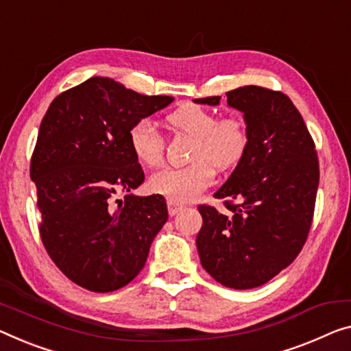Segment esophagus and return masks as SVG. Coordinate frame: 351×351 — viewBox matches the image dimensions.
I'll list each match as a JSON object with an SVG mask.
<instances>
[{
    "instance_id": "esophagus-1",
    "label": "esophagus",
    "mask_w": 351,
    "mask_h": 351,
    "mask_svg": "<svg viewBox=\"0 0 351 351\" xmlns=\"http://www.w3.org/2000/svg\"><path fill=\"white\" fill-rule=\"evenodd\" d=\"M183 208H185V206H183V204L172 201V199H168V212H169L171 217H174V215L179 213L180 210H183Z\"/></svg>"
}]
</instances>
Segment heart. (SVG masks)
I'll return each instance as SVG.
<instances>
[{"label": "heart", "instance_id": "1", "mask_svg": "<svg viewBox=\"0 0 351 351\" xmlns=\"http://www.w3.org/2000/svg\"><path fill=\"white\" fill-rule=\"evenodd\" d=\"M174 130L194 139L191 165L185 168H165L149 179L154 193L176 202H188L197 197L213 183L215 168L230 169L243 158L250 144L246 121L240 116L218 119L208 108L188 105L168 117ZM128 141L143 165L154 168L163 161L165 139L149 119L138 121L128 132Z\"/></svg>", "mask_w": 351, "mask_h": 351}]
</instances>
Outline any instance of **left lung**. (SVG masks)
Returning a JSON list of instances; mask_svg holds the SVG:
<instances>
[{"instance_id":"8db88e82","label":"left lung","mask_w":351,"mask_h":351,"mask_svg":"<svg viewBox=\"0 0 351 351\" xmlns=\"http://www.w3.org/2000/svg\"><path fill=\"white\" fill-rule=\"evenodd\" d=\"M243 112L250 144L228 182L213 194L229 213L199 206L201 263L215 281L246 290L263 285L303 250L314 218L319 158L314 139L287 95L261 86L229 90ZM221 97L196 99L219 105Z\"/></svg>"}]
</instances>
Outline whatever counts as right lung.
I'll return each mask as SVG.
<instances>
[{
	"label": "right lung",
	"instance_id": "right-lung-1",
	"mask_svg": "<svg viewBox=\"0 0 351 351\" xmlns=\"http://www.w3.org/2000/svg\"><path fill=\"white\" fill-rule=\"evenodd\" d=\"M172 100L93 77L48 106L29 168L39 232L51 261L80 287L106 293L133 281L168 221L161 194L117 193L144 182L128 132Z\"/></svg>",
	"mask_w": 351,
	"mask_h": 351
}]
</instances>
